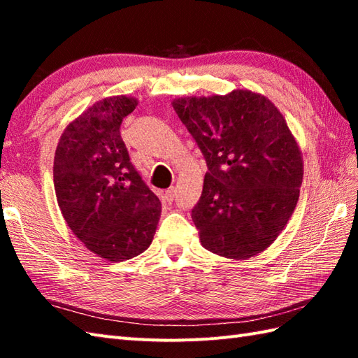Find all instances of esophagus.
I'll use <instances>...</instances> for the list:
<instances>
[{
  "label": "esophagus",
  "instance_id": "1",
  "mask_svg": "<svg viewBox=\"0 0 358 358\" xmlns=\"http://www.w3.org/2000/svg\"><path fill=\"white\" fill-rule=\"evenodd\" d=\"M173 196H175V189L173 187H171V189H167V191L164 192V200L166 201H172L173 200Z\"/></svg>",
  "mask_w": 358,
  "mask_h": 358
}]
</instances>
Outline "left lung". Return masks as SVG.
Segmentation results:
<instances>
[{"label": "left lung", "instance_id": "obj_1", "mask_svg": "<svg viewBox=\"0 0 358 358\" xmlns=\"http://www.w3.org/2000/svg\"><path fill=\"white\" fill-rule=\"evenodd\" d=\"M172 108L208 164L192 222L204 249L248 260L277 240L294 214L303 157L285 117L249 89L180 96Z\"/></svg>", "mask_w": 358, "mask_h": 358}]
</instances>
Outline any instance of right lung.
<instances>
[{
	"label": "right lung",
	"instance_id": "1",
	"mask_svg": "<svg viewBox=\"0 0 358 358\" xmlns=\"http://www.w3.org/2000/svg\"><path fill=\"white\" fill-rule=\"evenodd\" d=\"M138 104L108 96L72 120L53 159L58 206L75 237L108 262L144 252L157 231L162 203L134 169L121 121Z\"/></svg>",
	"mask_w": 358,
	"mask_h": 358
}]
</instances>
